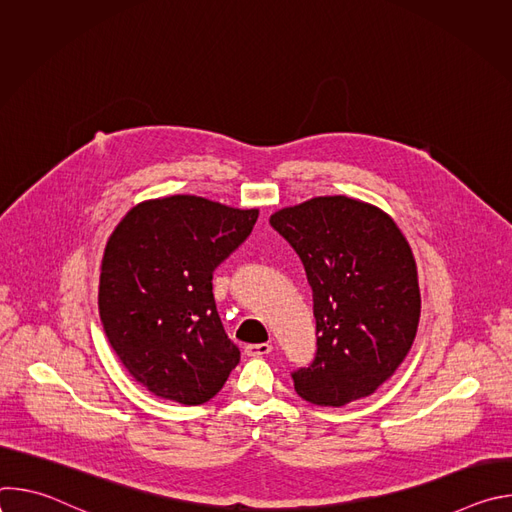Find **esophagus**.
<instances>
[{
	"instance_id": "esophagus-1",
	"label": "esophagus",
	"mask_w": 512,
	"mask_h": 512,
	"mask_svg": "<svg viewBox=\"0 0 512 512\" xmlns=\"http://www.w3.org/2000/svg\"><path fill=\"white\" fill-rule=\"evenodd\" d=\"M247 356H265L271 352V344L269 342H261V344H247L245 346Z\"/></svg>"
}]
</instances>
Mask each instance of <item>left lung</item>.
<instances>
[{"label":"left lung","mask_w":512,"mask_h":512,"mask_svg":"<svg viewBox=\"0 0 512 512\" xmlns=\"http://www.w3.org/2000/svg\"><path fill=\"white\" fill-rule=\"evenodd\" d=\"M271 227L300 255L314 296L316 356L296 393L342 407L375 393L407 356L421 312L411 247L381 208L318 196L277 210Z\"/></svg>","instance_id":"obj_1"}]
</instances>
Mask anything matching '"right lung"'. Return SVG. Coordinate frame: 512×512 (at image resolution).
Segmentation results:
<instances>
[{"label": "right lung", "instance_id": "right-lung-1", "mask_svg": "<svg viewBox=\"0 0 512 512\" xmlns=\"http://www.w3.org/2000/svg\"><path fill=\"white\" fill-rule=\"evenodd\" d=\"M259 210L200 196L131 208L107 241L99 314L109 344L150 393L200 405L227 383L241 350L227 336L212 273L253 231Z\"/></svg>", "mask_w": 512, "mask_h": 512}]
</instances>
